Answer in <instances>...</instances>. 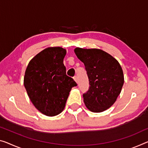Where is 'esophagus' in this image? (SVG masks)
Instances as JSON below:
<instances>
[{"instance_id": "obj_1", "label": "esophagus", "mask_w": 148, "mask_h": 148, "mask_svg": "<svg viewBox=\"0 0 148 148\" xmlns=\"http://www.w3.org/2000/svg\"><path fill=\"white\" fill-rule=\"evenodd\" d=\"M73 79H74V80L76 81V83H78V78H77V76H74Z\"/></svg>"}]
</instances>
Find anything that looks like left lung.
I'll list each match as a JSON object with an SVG mask.
<instances>
[{
	"label": "left lung",
	"instance_id": "left-lung-1",
	"mask_svg": "<svg viewBox=\"0 0 148 148\" xmlns=\"http://www.w3.org/2000/svg\"><path fill=\"white\" fill-rule=\"evenodd\" d=\"M74 51L85 65L89 81L88 90L83 95L85 106L93 112L107 110L116 101L124 84L120 63L99 49L77 47Z\"/></svg>",
	"mask_w": 148,
	"mask_h": 148
}]
</instances>
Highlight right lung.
<instances>
[{
  "mask_svg": "<svg viewBox=\"0 0 148 148\" xmlns=\"http://www.w3.org/2000/svg\"><path fill=\"white\" fill-rule=\"evenodd\" d=\"M66 50L51 47L38 53L25 71L24 85L35 107L48 116L60 114L76 82L66 75L63 59Z\"/></svg>",
  "mask_w": 148,
  "mask_h": 148,
  "instance_id": "1",
  "label": "right lung"
}]
</instances>
